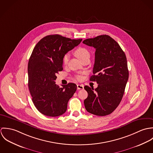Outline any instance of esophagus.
Returning a JSON list of instances; mask_svg holds the SVG:
<instances>
[{
    "instance_id": "1",
    "label": "esophagus",
    "mask_w": 153,
    "mask_h": 153,
    "mask_svg": "<svg viewBox=\"0 0 153 153\" xmlns=\"http://www.w3.org/2000/svg\"><path fill=\"white\" fill-rule=\"evenodd\" d=\"M77 89H84V85H79V84H78L77 85Z\"/></svg>"
}]
</instances>
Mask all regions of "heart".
Masks as SVG:
<instances>
[{
    "label": "heart",
    "mask_w": 153,
    "mask_h": 153,
    "mask_svg": "<svg viewBox=\"0 0 153 153\" xmlns=\"http://www.w3.org/2000/svg\"><path fill=\"white\" fill-rule=\"evenodd\" d=\"M74 55L81 61H82L85 58L89 56V53L87 49L83 47H79L74 51ZM69 60L68 55H66L63 58V62L66 65L67 64Z\"/></svg>",
    "instance_id": "obj_1"
}]
</instances>
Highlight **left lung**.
<instances>
[{"label": "left lung", "mask_w": 153, "mask_h": 153, "mask_svg": "<svg viewBox=\"0 0 153 153\" xmlns=\"http://www.w3.org/2000/svg\"><path fill=\"white\" fill-rule=\"evenodd\" d=\"M83 44L95 49L93 75L91 81L98 84L95 89L85 86L84 100L88 112L98 116L112 113L120 104L128 79L127 58L119 44L107 35L87 39Z\"/></svg>", "instance_id": "left-lung-1"}]
</instances>
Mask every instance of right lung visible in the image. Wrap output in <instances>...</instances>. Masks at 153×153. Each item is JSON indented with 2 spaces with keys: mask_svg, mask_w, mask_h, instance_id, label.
<instances>
[{
  "mask_svg": "<svg viewBox=\"0 0 153 153\" xmlns=\"http://www.w3.org/2000/svg\"><path fill=\"white\" fill-rule=\"evenodd\" d=\"M82 40L59 35H48L38 42L32 51L27 66L28 87L35 107L46 116L64 114L68 101L76 91L75 84L69 83L59 88L55 81L56 75L63 69L65 55Z\"/></svg>",
  "mask_w": 153,
  "mask_h": 153,
  "instance_id": "obj_1",
  "label": "right lung"
}]
</instances>
